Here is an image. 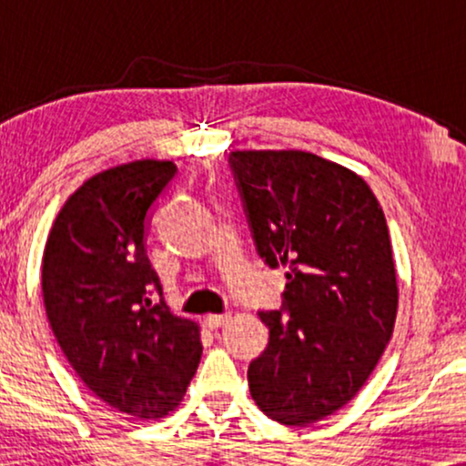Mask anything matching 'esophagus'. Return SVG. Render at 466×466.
Here are the masks:
<instances>
[{
	"label": "esophagus",
	"mask_w": 466,
	"mask_h": 466,
	"mask_svg": "<svg viewBox=\"0 0 466 466\" xmlns=\"http://www.w3.org/2000/svg\"><path fill=\"white\" fill-rule=\"evenodd\" d=\"M228 314H209V316H206V324H208V329H220L222 324H225L227 320H228Z\"/></svg>",
	"instance_id": "esophagus-1"
}]
</instances>
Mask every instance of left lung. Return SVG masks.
<instances>
[{
	"label": "left lung",
	"instance_id": "8db88e82",
	"mask_svg": "<svg viewBox=\"0 0 466 466\" xmlns=\"http://www.w3.org/2000/svg\"><path fill=\"white\" fill-rule=\"evenodd\" d=\"M258 257L289 267L282 308L258 311L265 352L248 367L254 403L305 426L330 416L378 365L397 318L384 212L354 171L303 150L228 155Z\"/></svg>",
	"mask_w": 466,
	"mask_h": 466
}]
</instances>
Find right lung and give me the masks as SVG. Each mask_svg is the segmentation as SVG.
Listing matches in <instances>:
<instances>
[{
    "mask_svg": "<svg viewBox=\"0 0 466 466\" xmlns=\"http://www.w3.org/2000/svg\"><path fill=\"white\" fill-rule=\"evenodd\" d=\"M171 161L118 165L86 180L50 228L42 263L46 316L69 365L127 416L174 411L201 360L199 329L155 301L163 286L146 254Z\"/></svg>",
    "mask_w": 466,
    "mask_h": 466,
    "instance_id": "obj_1",
    "label": "right lung"
}]
</instances>
